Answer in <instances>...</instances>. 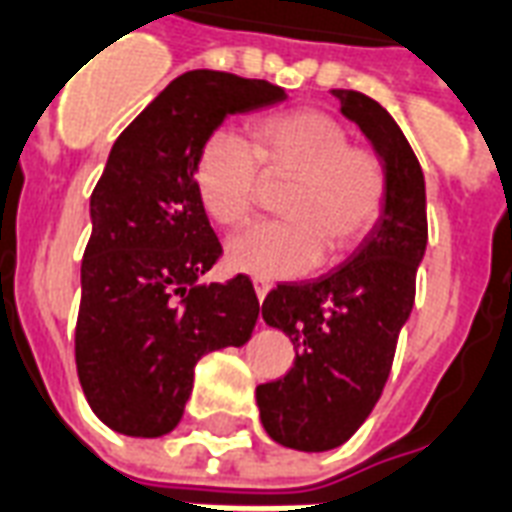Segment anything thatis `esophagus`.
Returning a JSON list of instances; mask_svg holds the SVG:
<instances>
[{"label":"esophagus","mask_w":512,"mask_h":512,"mask_svg":"<svg viewBox=\"0 0 512 512\" xmlns=\"http://www.w3.org/2000/svg\"><path fill=\"white\" fill-rule=\"evenodd\" d=\"M268 290H271V282H268V279H260V276H257V279H255L257 301H263V298H266V295H268Z\"/></svg>","instance_id":"34e87169"}]
</instances>
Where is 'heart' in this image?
Instances as JSON below:
<instances>
[{"label": "heart", "instance_id": "obj_1", "mask_svg": "<svg viewBox=\"0 0 512 512\" xmlns=\"http://www.w3.org/2000/svg\"><path fill=\"white\" fill-rule=\"evenodd\" d=\"M200 208L227 230L244 227L266 184H287L276 222L246 230L227 246L241 274L287 279L320 260L339 266L355 255L388 206V168L380 151L352 143L350 127L323 108H290L249 124V143L214 130L192 160Z\"/></svg>", "mask_w": 512, "mask_h": 512}]
</instances>
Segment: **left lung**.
Listing matches in <instances>:
<instances>
[{
	"instance_id": "obj_1",
	"label": "left lung",
	"mask_w": 512,
	"mask_h": 512,
	"mask_svg": "<svg viewBox=\"0 0 512 512\" xmlns=\"http://www.w3.org/2000/svg\"><path fill=\"white\" fill-rule=\"evenodd\" d=\"M331 94L380 151L391 189L355 255L312 282H282L263 301V320L290 336L295 361L282 380L257 385L260 420L274 442L309 453L344 445L382 396L429 241L423 170L399 124L366 94Z\"/></svg>"
}]
</instances>
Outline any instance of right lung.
I'll use <instances>...</instances> for the list:
<instances>
[{"label": "right lung", "instance_id": "right-lung-1", "mask_svg": "<svg viewBox=\"0 0 512 512\" xmlns=\"http://www.w3.org/2000/svg\"><path fill=\"white\" fill-rule=\"evenodd\" d=\"M285 97L268 81L192 70L113 143L92 192L75 323L83 396L113 431L162 437L176 429L195 363L241 347L255 331L260 301L249 276L198 282L222 244L195 195L192 160L225 116Z\"/></svg>", "mask_w": 512, "mask_h": 512}]
</instances>
